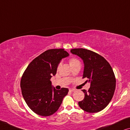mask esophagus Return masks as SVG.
I'll use <instances>...</instances> for the list:
<instances>
[{
	"label": "esophagus",
	"mask_w": 130,
	"mask_h": 130,
	"mask_svg": "<svg viewBox=\"0 0 130 130\" xmlns=\"http://www.w3.org/2000/svg\"><path fill=\"white\" fill-rule=\"evenodd\" d=\"M75 91L74 89H69V92H74Z\"/></svg>",
	"instance_id": "34e87169"
}]
</instances>
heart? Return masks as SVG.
Segmentation results:
<instances>
[{
	"label": "heart",
	"mask_w": 130,
	"mask_h": 130,
	"mask_svg": "<svg viewBox=\"0 0 130 130\" xmlns=\"http://www.w3.org/2000/svg\"><path fill=\"white\" fill-rule=\"evenodd\" d=\"M69 65H70L71 67H73V66L79 64V63H80V62H79V60L76 59V58H71V59H69ZM59 67H60V64L58 65V68H59Z\"/></svg>",
	"instance_id": "obj_1"
}]
</instances>
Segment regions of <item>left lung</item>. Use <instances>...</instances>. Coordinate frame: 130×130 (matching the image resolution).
<instances>
[{"instance_id":"8db88e82","label":"left lung","mask_w":130,"mask_h":130,"mask_svg":"<svg viewBox=\"0 0 130 130\" xmlns=\"http://www.w3.org/2000/svg\"><path fill=\"white\" fill-rule=\"evenodd\" d=\"M83 61V78L90 83L88 91L83 89L85 97L79 101V107L88 112H98L108 105L114 95L116 80L111 65L99 54L88 49H71Z\"/></svg>"}]
</instances>
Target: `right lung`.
I'll use <instances>...</instances> for the list:
<instances>
[{"label":"right lung","mask_w":130,"mask_h":130,"mask_svg":"<svg viewBox=\"0 0 130 130\" xmlns=\"http://www.w3.org/2000/svg\"><path fill=\"white\" fill-rule=\"evenodd\" d=\"M69 56L63 49H49L29 63L21 81L23 97L28 107L41 116H49L59 109L69 89L57 90L52 85L58 66L63 58Z\"/></svg>","instance_id":"add662e5"}]
</instances>
